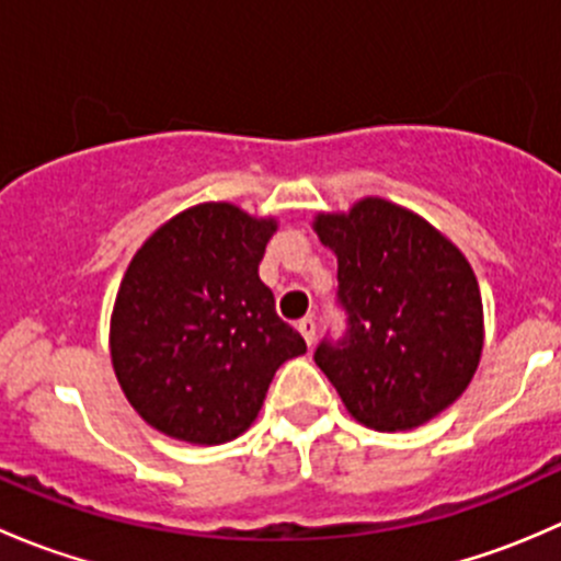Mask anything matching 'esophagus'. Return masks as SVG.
Here are the masks:
<instances>
[{"label": "esophagus", "instance_id": "34e87169", "mask_svg": "<svg viewBox=\"0 0 561 561\" xmlns=\"http://www.w3.org/2000/svg\"><path fill=\"white\" fill-rule=\"evenodd\" d=\"M298 331H301L304 342H307L309 347H312V344H314V333H317V325H314L312 317H304V320H298Z\"/></svg>", "mask_w": 561, "mask_h": 561}]
</instances>
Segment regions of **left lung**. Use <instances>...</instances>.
I'll return each mask as SVG.
<instances>
[{"mask_svg":"<svg viewBox=\"0 0 561 561\" xmlns=\"http://www.w3.org/2000/svg\"><path fill=\"white\" fill-rule=\"evenodd\" d=\"M339 263L350 328L314 360L350 415L375 432H410L448 410L483 355L474 271L448 236L386 197L312 222Z\"/></svg>","mask_w":561,"mask_h":561,"instance_id":"1","label":"left lung"}]
</instances>
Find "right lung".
Returning a JSON list of instances; mask_svg holds the SVG:
<instances>
[{"label":"right lung","mask_w":561,"mask_h":561,"mask_svg":"<svg viewBox=\"0 0 561 561\" xmlns=\"http://www.w3.org/2000/svg\"><path fill=\"white\" fill-rule=\"evenodd\" d=\"M276 228L233 203H197L129 260L111 314V364L133 410L165 437H241L276 369L307 353L257 274Z\"/></svg>","instance_id":"1"}]
</instances>
